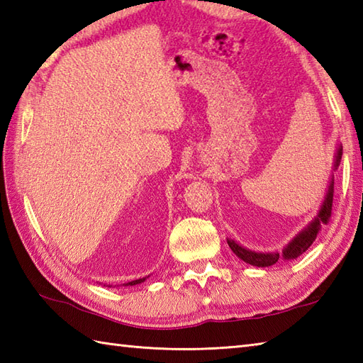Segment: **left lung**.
<instances>
[{"label": "left lung", "instance_id": "1", "mask_svg": "<svg viewBox=\"0 0 363 363\" xmlns=\"http://www.w3.org/2000/svg\"><path fill=\"white\" fill-rule=\"evenodd\" d=\"M342 154H343L342 146H338L337 154H335L334 168L340 165ZM333 199H334V177L330 179L326 198L321 204V209H320L317 217H315V220L312 223H309V226L301 230V233L295 238H293V240L287 246H285L282 252H277V251L256 252V251L246 250V248H243V246H240L234 240H229L228 238L229 248L234 251L237 257H240L243 262H246V264L254 265V267H272L276 264V262H281V260L287 262V260L296 259L298 256H301V254L306 252L307 248H309V246L315 242V238H317L320 229H321V225H328V221L330 218V212H333Z\"/></svg>", "mask_w": 363, "mask_h": 363}]
</instances>
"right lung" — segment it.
<instances>
[{"instance_id": "right-lung-1", "label": "right lung", "mask_w": 363, "mask_h": 363, "mask_svg": "<svg viewBox=\"0 0 363 363\" xmlns=\"http://www.w3.org/2000/svg\"><path fill=\"white\" fill-rule=\"evenodd\" d=\"M146 279V277H142V279H135V281H130V282H128V284H125V285H137V284H140V282H143Z\"/></svg>"}]
</instances>
